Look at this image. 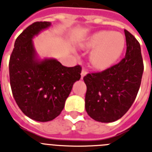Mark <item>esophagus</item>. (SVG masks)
<instances>
[{"mask_svg": "<svg viewBox=\"0 0 152 152\" xmlns=\"http://www.w3.org/2000/svg\"><path fill=\"white\" fill-rule=\"evenodd\" d=\"M87 74V70L84 69H82V72H81V79H83V77H84Z\"/></svg>", "mask_w": 152, "mask_h": 152, "instance_id": "34e87169", "label": "esophagus"}]
</instances>
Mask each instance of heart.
Masks as SVG:
<instances>
[{
  "instance_id": "1",
  "label": "heart",
  "mask_w": 152,
  "mask_h": 152,
  "mask_svg": "<svg viewBox=\"0 0 152 152\" xmlns=\"http://www.w3.org/2000/svg\"><path fill=\"white\" fill-rule=\"evenodd\" d=\"M126 40L122 33L102 30L94 33L82 44L87 49H94L90 61L94 67L104 69L115 63L123 54Z\"/></svg>"
}]
</instances>
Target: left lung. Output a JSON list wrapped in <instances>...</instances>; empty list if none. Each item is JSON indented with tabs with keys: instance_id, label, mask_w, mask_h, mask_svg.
Returning a JSON list of instances; mask_svg holds the SVG:
<instances>
[{
	"instance_id": "obj_1",
	"label": "left lung",
	"mask_w": 152,
	"mask_h": 152,
	"mask_svg": "<svg viewBox=\"0 0 152 152\" xmlns=\"http://www.w3.org/2000/svg\"><path fill=\"white\" fill-rule=\"evenodd\" d=\"M125 58L102 72L87 74L85 108L91 118L112 123L126 113L140 88L144 65L139 42L127 30Z\"/></svg>"
}]
</instances>
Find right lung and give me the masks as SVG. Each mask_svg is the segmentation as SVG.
<instances>
[{
	"label": "right lung",
	"instance_id": "right-lung-1",
	"mask_svg": "<svg viewBox=\"0 0 152 152\" xmlns=\"http://www.w3.org/2000/svg\"><path fill=\"white\" fill-rule=\"evenodd\" d=\"M51 26L50 22L33 23L18 36L10 57L12 94L22 112L38 122L58 116L74 83L80 80L81 67H65L53 58H41L33 39Z\"/></svg>",
	"mask_w": 152,
	"mask_h": 152
}]
</instances>
